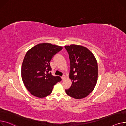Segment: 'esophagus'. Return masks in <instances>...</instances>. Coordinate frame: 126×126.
<instances>
[{"label": "esophagus", "mask_w": 126, "mask_h": 126, "mask_svg": "<svg viewBox=\"0 0 126 126\" xmlns=\"http://www.w3.org/2000/svg\"><path fill=\"white\" fill-rule=\"evenodd\" d=\"M62 80H64L65 79V75H63L62 77Z\"/></svg>", "instance_id": "esophagus-1"}]
</instances>
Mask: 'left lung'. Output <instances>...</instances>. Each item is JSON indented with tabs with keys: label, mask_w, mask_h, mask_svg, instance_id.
<instances>
[{
	"label": "left lung",
	"mask_w": 126,
	"mask_h": 126,
	"mask_svg": "<svg viewBox=\"0 0 126 126\" xmlns=\"http://www.w3.org/2000/svg\"><path fill=\"white\" fill-rule=\"evenodd\" d=\"M69 55L70 71L69 77L72 85L65 90L70 97L76 99L84 98L94 89L98 76L96 58L85 47L72 44L65 46Z\"/></svg>",
	"instance_id": "left-lung-1"
}]
</instances>
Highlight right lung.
I'll return each mask as SVG.
<instances>
[{
  "instance_id": "obj_1",
  "label": "right lung",
  "mask_w": 126,
  "mask_h": 126,
  "mask_svg": "<svg viewBox=\"0 0 126 126\" xmlns=\"http://www.w3.org/2000/svg\"><path fill=\"white\" fill-rule=\"evenodd\" d=\"M63 49L50 43L39 44L29 50L22 63L21 76L27 90L33 95L42 98L52 92L54 85L62 80L50 71V61Z\"/></svg>"
}]
</instances>
